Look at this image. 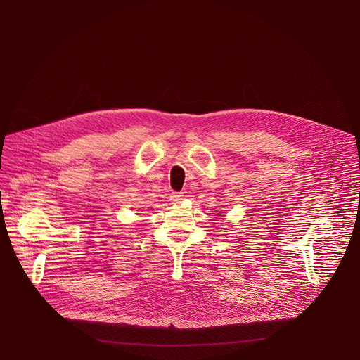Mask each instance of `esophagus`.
Here are the masks:
<instances>
[{"instance_id":"34e87169","label":"esophagus","mask_w":360,"mask_h":360,"mask_svg":"<svg viewBox=\"0 0 360 360\" xmlns=\"http://www.w3.org/2000/svg\"><path fill=\"white\" fill-rule=\"evenodd\" d=\"M182 198H184L182 193H172V194H170V201H172V202H181Z\"/></svg>"}]
</instances>
